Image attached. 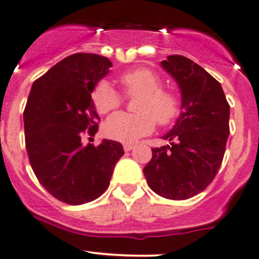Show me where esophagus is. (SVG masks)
I'll return each instance as SVG.
<instances>
[{"mask_svg": "<svg viewBox=\"0 0 259 259\" xmlns=\"http://www.w3.org/2000/svg\"><path fill=\"white\" fill-rule=\"evenodd\" d=\"M133 148H134V144H132V143H125V144H124L125 152H129V150H132Z\"/></svg>", "mask_w": 259, "mask_h": 259, "instance_id": "1", "label": "esophagus"}]
</instances>
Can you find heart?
Returning <instances> with one entry per match:
<instances>
[{
	"instance_id": "b5f03b06",
	"label": "heart",
	"mask_w": 259,
	"mask_h": 259,
	"mask_svg": "<svg viewBox=\"0 0 259 259\" xmlns=\"http://www.w3.org/2000/svg\"><path fill=\"white\" fill-rule=\"evenodd\" d=\"M124 96L139 97L135 102L138 114L119 112L106 120L104 133L110 139L130 143L153 132L155 124L162 126L170 124L178 116L181 100L177 92L163 89V81L158 73L148 68H137L117 77ZM92 101L99 114L106 115L119 109L124 99L107 82H100L92 92Z\"/></svg>"
}]
</instances>
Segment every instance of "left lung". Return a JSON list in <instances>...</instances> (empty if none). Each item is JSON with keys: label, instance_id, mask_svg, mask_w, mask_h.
I'll list each match as a JSON object with an SVG mask.
<instances>
[{"label": "left lung", "instance_id": "1", "mask_svg": "<svg viewBox=\"0 0 259 259\" xmlns=\"http://www.w3.org/2000/svg\"><path fill=\"white\" fill-rule=\"evenodd\" d=\"M162 66L180 86L183 111L163 137L170 144L152 148V159L143 172L159 196L186 200L204 191L222 165L230 106L222 84L188 58L168 55Z\"/></svg>", "mask_w": 259, "mask_h": 259}]
</instances>
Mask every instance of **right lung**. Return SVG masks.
Listing matches in <instances>:
<instances>
[{
	"label": "right lung",
	"instance_id": "add662e5",
	"mask_svg": "<svg viewBox=\"0 0 259 259\" xmlns=\"http://www.w3.org/2000/svg\"><path fill=\"white\" fill-rule=\"evenodd\" d=\"M111 67L101 55H69L35 79L25 106V145L32 170L40 185L66 204L101 196L124 155L121 143L114 140L82 144L83 135L94 137L99 130L91 92Z\"/></svg>",
	"mask_w": 259,
	"mask_h": 259
}]
</instances>
